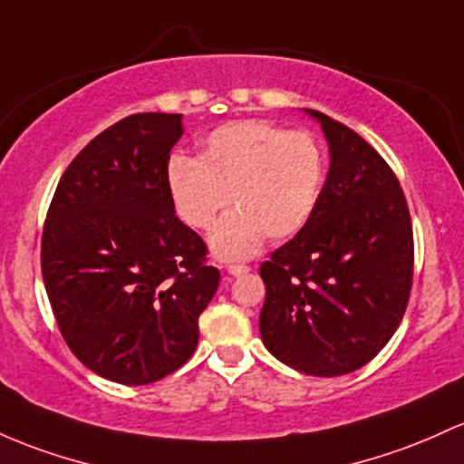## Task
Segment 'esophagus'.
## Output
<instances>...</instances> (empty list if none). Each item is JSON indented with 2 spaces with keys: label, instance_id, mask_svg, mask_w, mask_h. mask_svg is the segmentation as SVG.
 Returning a JSON list of instances; mask_svg holds the SVG:
<instances>
[{
  "label": "esophagus",
  "instance_id": "obj_1",
  "mask_svg": "<svg viewBox=\"0 0 464 464\" xmlns=\"http://www.w3.org/2000/svg\"><path fill=\"white\" fill-rule=\"evenodd\" d=\"M227 271H228V275H244V273L251 271V268H248L246 264H228Z\"/></svg>",
  "mask_w": 464,
  "mask_h": 464
}]
</instances>
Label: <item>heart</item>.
Returning <instances> with one entry per match:
<instances>
[{"mask_svg":"<svg viewBox=\"0 0 464 464\" xmlns=\"http://www.w3.org/2000/svg\"><path fill=\"white\" fill-rule=\"evenodd\" d=\"M324 182V156L306 130H286L271 121H233L202 140L200 158L174 156L167 189L178 216L211 233L222 259L251 257L264 240H288L306 227Z\"/></svg>","mask_w":464,"mask_h":464,"instance_id":"b5f03b06","label":"heart"}]
</instances>
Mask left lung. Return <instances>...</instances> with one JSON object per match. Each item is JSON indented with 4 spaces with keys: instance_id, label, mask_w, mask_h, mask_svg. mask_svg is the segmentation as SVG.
Listing matches in <instances>:
<instances>
[{
    "instance_id": "left-lung-1",
    "label": "left lung",
    "mask_w": 464,
    "mask_h": 464,
    "mask_svg": "<svg viewBox=\"0 0 464 464\" xmlns=\"http://www.w3.org/2000/svg\"><path fill=\"white\" fill-rule=\"evenodd\" d=\"M306 114L322 125L330 169L306 227L259 268V334L297 372L341 376L372 361L399 328L414 236L399 178L374 147L322 111Z\"/></svg>"
}]
</instances>
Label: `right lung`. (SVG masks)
<instances>
[{"mask_svg": "<svg viewBox=\"0 0 464 464\" xmlns=\"http://www.w3.org/2000/svg\"><path fill=\"white\" fill-rule=\"evenodd\" d=\"M182 131V114L162 111L101 131L61 176L44 224L42 273L61 334L114 383H154L185 365L220 284L167 189Z\"/></svg>", "mask_w": 464, "mask_h": 464, "instance_id": "add662e5", "label": "right lung"}]
</instances>
